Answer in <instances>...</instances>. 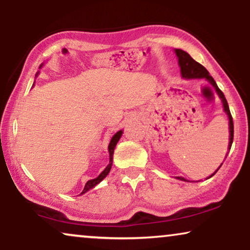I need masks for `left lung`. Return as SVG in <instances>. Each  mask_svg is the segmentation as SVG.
I'll use <instances>...</instances> for the list:
<instances>
[{
	"label": "left lung",
	"mask_w": 250,
	"mask_h": 250,
	"mask_svg": "<svg viewBox=\"0 0 250 250\" xmlns=\"http://www.w3.org/2000/svg\"><path fill=\"white\" fill-rule=\"evenodd\" d=\"M175 54H176L177 59H179V64H180V68H181V75H182L183 78H187V80H190V78H206V80L209 82L211 85H213L215 91L217 92L218 97H220V99L222 100V104H223V108H224L225 114H227L228 117H229V126H230V127H229V128H230V141H229L228 149H229V151H230L232 142H233V119H232L230 108H229L228 101L224 97L223 92H222L220 88H218L216 82H215L214 78L210 76L206 68H205L203 64L197 62L196 60H193L192 58L190 57L189 53H187L186 51H183V50L175 49ZM229 151H228V153H229ZM228 153H227V156H228ZM227 156H225V158H227ZM222 164H223V163H222ZM222 164H221V166H222ZM220 167H218V168L215 170V172L211 174L209 177H207V179H210V177L213 176L218 169H220ZM176 179H179L181 181H188V180L184 179V177H181V176H177ZM188 182H189V181H188Z\"/></svg>",
	"instance_id": "left-lung-1"
}]
</instances>
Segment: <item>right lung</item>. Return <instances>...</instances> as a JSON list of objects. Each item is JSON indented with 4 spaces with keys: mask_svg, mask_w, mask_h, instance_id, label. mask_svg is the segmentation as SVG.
Segmentation results:
<instances>
[{
    "mask_svg": "<svg viewBox=\"0 0 250 250\" xmlns=\"http://www.w3.org/2000/svg\"><path fill=\"white\" fill-rule=\"evenodd\" d=\"M41 66H42V64H41ZM41 66H40V68H41ZM37 74H39V73H37ZM37 74H36V75H37ZM122 134H123V131H118L114 136H112L111 141H110V143H109L108 151H109V157H110V160H109V164L107 165V167H105V168H104V170H102V173H101L100 175H99L98 177H95V179H93V180L87 181L86 184H85L83 191H82V192H81L80 194H84L85 192H87L88 190L93 189V188H94L95 186H97V184L100 183L101 181L104 180V177L108 175L109 172H110L111 165H112V156H114V150H115V148H116V145H117V142L119 141V139H121Z\"/></svg>",
    "mask_w": 250,
    "mask_h": 250,
    "instance_id": "right-lung-1",
    "label": "right lung"
}]
</instances>
